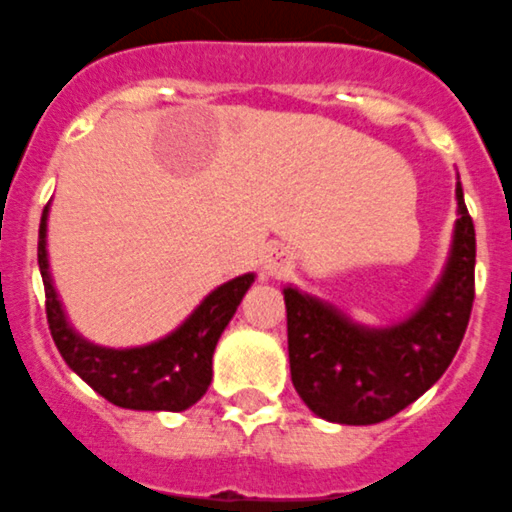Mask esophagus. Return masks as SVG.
<instances>
[{
  "instance_id": "1",
  "label": "esophagus",
  "mask_w": 512,
  "mask_h": 512,
  "mask_svg": "<svg viewBox=\"0 0 512 512\" xmlns=\"http://www.w3.org/2000/svg\"><path fill=\"white\" fill-rule=\"evenodd\" d=\"M288 265V257L283 250H270L268 255H265V262H262V270H265V275H281L283 270H286Z\"/></svg>"
}]
</instances>
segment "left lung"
Listing matches in <instances>:
<instances>
[{
    "mask_svg": "<svg viewBox=\"0 0 512 512\" xmlns=\"http://www.w3.org/2000/svg\"><path fill=\"white\" fill-rule=\"evenodd\" d=\"M459 221L441 283L407 322L366 330L322 301L286 288L291 381L311 412L340 425H373L422 397L464 340L474 304V221L456 185Z\"/></svg>",
    "mask_w": 512,
    "mask_h": 512,
    "instance_id": "obj_1",
    "label": "left lung"
}]
</instances>
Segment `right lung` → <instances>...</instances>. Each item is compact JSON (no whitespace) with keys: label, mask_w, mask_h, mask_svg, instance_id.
Here are the masks:
<instances>
[{"label":"right lung","mask_w":512,"mask_h":512,"mask_svg":"<svg viewBox=\"0 0 512 512\" xmlns=\"http://www.w3.org/2000/svg\"><path fill=\"white\" fill-rule=\"evenodd\" d=\"M38 268L46 288V319L61 358L92 389L123 410L182 412L211 386L213 350L255 275H239L208 293L198 309L164 340L144 348L110 350L82 340L64 317L46 257V211L38 231Z\"/></svg>","instance_id":"obj_1"}]
</instances>
